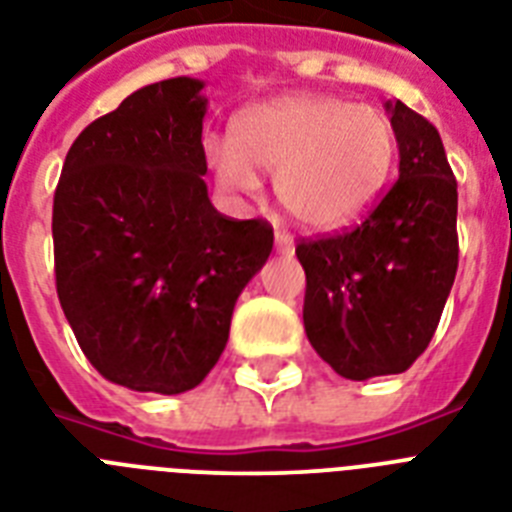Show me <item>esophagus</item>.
Masks as SVG:
<instances>
[{
	"label": "esophagus",
	"instance_id": "obj_1",
	"mask_svg": "<svg viewBox=\"0 0 512 512\" xmlns=\"http://www.w3.org/2000/svg\"><path fill=\"white\" fill-rule=\"evenodd\" d=\"M276 252L278 255H292L294 239L286 231H276Z\"/></svg>",
	"mask_w": 512,
	"mask_h": 512
}]
</instances>
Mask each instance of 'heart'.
I'll return each instance as SVG.
<instances>
[{
  "label": "heart",
  "mask_w": 512,
  "mask_h": 512,
  "mask_svg": "<svg viewBox=\"0 0 512 512\" xmlns=\"http://www.w3.org/2000/svg\"><path fill=\"white\" fill-rule=\"evenodd\" d=\"M210 168L223 186L257 189L255 170L273 173V191L289 218L310 231L355 223L389 184L397 136L389 115L321 94L244 107L231 141L207 139Z\"/></svg>",
  "instance_id": "1"
}]
</instances>
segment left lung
Returning <instances> with one entry per match:
<instances>
[{"label":"left lung","mask_w":512,"mask_h":512,"mask_svg":"<svg viewBox=\"0 0 512 512\" xmlns=\"http://www.w3.org/2000/svg\"><path fill=\"white\" fill-rule=\"evenodd\" d=\"M400 178L352 231L302 242L305 334L350 381L402 373L434 336L458 273V181L439 131L386 102Z\"/></svg>","instance_id":"left-lung-1"}]
</instances>
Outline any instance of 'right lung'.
<instances>
[{
  "label": "right lung",
  "mask_w": 512,
  "mask_h": 512,
  "mask_svg": "<svg viewBox=\"0 0 512 512\" xmlns=\"http://www.w3.org/2000/svg\"><path fill=\"white\" fill-rule=\"evenodd\" d=\"M202 89L178 76L134 91L78 134L54 191L62 313L89 363L134 392L205 381L273 249L268 223L207 197Z\"/></svg>",
  "instance_id": "obj_1"
}]
</instances>
